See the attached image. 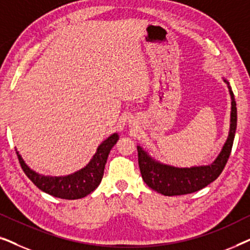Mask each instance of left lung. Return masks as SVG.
<instances>
[{"mask_svg": "<svg viewBox=\"0 0 250 250\" xmlns=\"http://www.w3.org/2000/svg\"><path fill=\"white\" fill-rule=\"evenodd\" d=\"M224 82L228 84L229 90H230L232 110L230 133L221 153L215 159V162L208 166L177 168V167L163 165L155 162L146 155V151H143L141 146H138V160L142 179L146 186L151 188L152 190L164 196H181V194L199 191L220 176L230 157L235 128H237V104H235L234 95L229 82L225 80Z\"/></svg>", "mask_w": 250, "mask_h": 250, "instance_id": "left-lung-1", "label": "left lung"}]
</instances>
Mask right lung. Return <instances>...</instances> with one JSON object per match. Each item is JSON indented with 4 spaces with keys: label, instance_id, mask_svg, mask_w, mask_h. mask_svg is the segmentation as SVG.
I'll use <instances>...</instances> for the list:
<instances>
[{
    "label": "right lung",
    "instance_id": "right-lung-1",
    "mask_svg": "<svg viewBox=\"0 0 250 250\" xmlns=\"http://www.w3.org/2000/svg\"><path fill=\"white\" fill-rule=\"evenodd\" d=\"M118 140L117 134H112L99 146L98 151L95 152L93 159L88 163L86 167L80 172L62 177H47L42 176L33 172L28 166L23 163L20 155L18 156L20 166L27 177L39 188L40 190L51 194V196L61 198V199H80L92 191L97 189L100 184L109 152Z\"/></svg>",
    "mask_w": 250,
    "mask_h": 250
}]
</instances>
